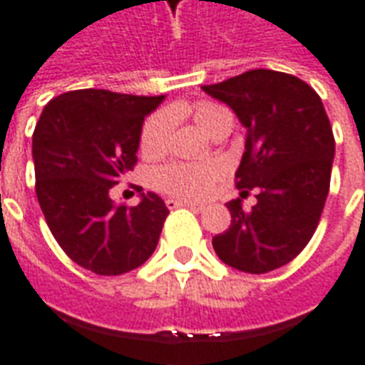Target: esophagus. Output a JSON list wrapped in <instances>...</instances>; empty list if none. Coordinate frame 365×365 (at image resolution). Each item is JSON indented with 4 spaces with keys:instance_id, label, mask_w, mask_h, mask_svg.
I'll return each instance as SVG.
<instances>
[{
    "instance_id": "34e87169",
    "label": "esophagus",
    "mask_w": 365,
    "mask_h": 365,
    "mask_svg": "<svg viewBox=\"0 0 365 365\" xmlns=\"http://www.w3.org/2000/svg\"><path fill=\"white\" fill-rule=\"evenodd\" d=\"M166 205H168V209H175V207H190V209H195V211H201V209H203V205H201V203L183 201V199H168Z\"/></svg>"
}]
</instances>
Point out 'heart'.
I'll use <instances>...</instances> for the list:
<instances>
[{"mask_svg":"<svg viewBox=\"0 0 365 365\" xmlns=\"http://www.w3.org/2000/svg\"><path fill=\"white\" fill-rule=\"evenodd\" d=\"M174 115L170 109L158 111L146 120L140 136V146L144 152L164 150L172 128ZM193 119L207 135H213L219 128L232 127V113L222 105L201 101L193 107ZM217 178V168L201 164H170L156 172V183L168 193L180 197H201L213 185Z\"/></svg>","mask_w":365,"mask_h":365,"instance_id":"1","label":"heart"}]
</instances>
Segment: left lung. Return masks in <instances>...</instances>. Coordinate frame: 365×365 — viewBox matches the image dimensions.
Returning <instances> with one entry per match:
<instances>
[{"label": "left lung", "mask_w": 365, "mask_h": 365, "mask_svg": "<svg viewBox=\"0 0 365 365\" xmlns=\"http://www.w3.org/2000/svg\"><path fill=\"white\" fill-rule=\"evenodd\" d=\"M227 103L246 128L237 174L242 195L256 190L258 203H227L229 230L213 238L217 256L246 274L285 266L311 240L329 195L334 136L317 91L295 76L248 70L227 82L203 86Z\"/></svg>", "instance_id": "obj_1"}]
</instances>
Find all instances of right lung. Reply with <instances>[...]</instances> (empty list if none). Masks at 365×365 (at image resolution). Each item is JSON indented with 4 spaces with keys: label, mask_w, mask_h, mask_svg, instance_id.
I'll list each match as a JSON object with an SVG mask.
<instances>
[{
    "label": "right lung",
    "mask_w": 365,
    "mask_h": 365,
    "mask_svg": "<svg viewBox=\"0 0 365 365\" xmlns=\"http://www.w3.org/2000/svg\"><path fill=\"white\" fill-rule=\"evenodd\" d=\"M166 96L78 90L46 103L33 133L36 197L52 237L72 260L97 275L143 266L156 250L168 207L140 193L115 205L111 191L136 164L146 115Z\"/></svg>",
    "instance_id": "right-lung-1"
}]
</instances>
